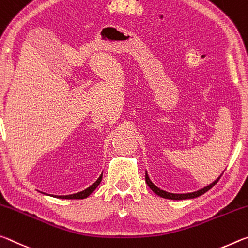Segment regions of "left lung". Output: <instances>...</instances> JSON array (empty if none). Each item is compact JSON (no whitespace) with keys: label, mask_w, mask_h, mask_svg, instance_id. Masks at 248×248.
Here are the masks:
<instances>
[{"label":"left lung","mask_w":248,"mask_h":248,"mask_svg":"<svg viewBox=\"0 0 248 248\" xmlns=\"http://www.w3.org/2000/svg\"><path fill=\"white\" fill-rule=\"evenodd\" d=\"M145 180H146V184L148 185L149 188H151L154 192L158 196L161 197V198H165V199H170V200H186V199H193V198H197V197H200L202 194L205 193L206 191H209V190L212 188V186L217 184V182L220 180V178H217V179L212 182V184L206 186L205 188L199 190V191L196 192H191V193H182V194H176V193H169V192H166L164 190H160L159 188H157V186L153 184V182L149 180V178L147 176V173L145 174Z\"/></svg>","instance_id":"8db88e82"}]
</instances>
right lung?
Masks as SVG:
<instances>
[{
	"label": "right lung",
	"mask_w": 248,
	"mask_h": 248,
	"mask_svg": "<svg viewBox=\"0 0 248 248\" xmlns=\"http://www.w3.org/2000/svg\"><path fill=\"white\" fill-rule=\"evenodd\" d=\"M101 180H102V174H101V176L99 177V179H97L94 184L89 186V188H87L86 190H83V191L75 193V194H69V196H54V197L60 198V199H84V198L90 196V194L94 191V190L96 189V186L100 185Z\"/></svg>",
	"instance_id": "right-lung-1"
}]
</instances>
